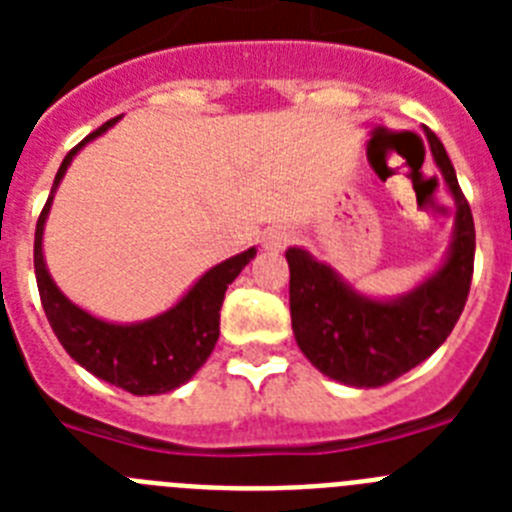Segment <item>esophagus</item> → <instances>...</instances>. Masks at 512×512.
<instances>
[{"label":"esophagus","mask_w":512,"mask_h":512,"mask_svg":"<svg viewBox=\"0 0 512 512\" xmlns=\"http://www.w3.org/2000/svg\"><path fill=\"white\" fill-rule=\"evenodd\" d=\"M289 241H292V233H289V230L274 228L264 235V248H269V251H279V248L287 246Z\"/></svg>","instance_id":"34e87169"}]
</instances>
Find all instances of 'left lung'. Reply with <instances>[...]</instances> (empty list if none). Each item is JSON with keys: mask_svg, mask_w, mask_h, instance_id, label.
<instances>
[{"mask_svg": "<svg viewBox=\"0 0 512 512\" xmlns=\"http://www.w3.org/2000/svg\"><path fill=\"white\" fill-rule=\"evenodd\" d=\"M433 161L456 205L443 264L408 295L377 300L356 292L305 248H287L289 312L302 354L318 372L351 387H382L425 361L454 330L474 271V220L451 158L425 128Z\"/></svg>", "mask_w": 512, "mask_h": 512, "instance_id": "8db88e82", "label": "left lung"}]
</instances>
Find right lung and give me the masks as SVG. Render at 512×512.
Instances as JSON below:
<instances>
[{
  "mask_svg": "<svg viewBox=\"0 0 512 512\" xmlns=\"http://www.w3.org/2000/svg\"><path fill=\"white\" fill-rule=\"evenodd\" d=\"M117 120L120 117L104 122L102 128L87 135L63 158L61 169L53 179L51 197L45 202L35 228V279H38L45 318L76 364L84 366L94 377L122 387L130 395H164L189 382L212 354L220 336V307L225 300V289L256 256V248H248L238 256L225 259L223 264L212 266L174 307L140 323H107L94 318L92 312L81 310L63 295L48 274L43 256V230L53 205V194L76 153L89 140L107 133Z\"/></svg>",
  "mask_w": 512,
  "mask_h": 512,
  "instance_id": "1",
  "label": "right lung"
}]
</instances>
